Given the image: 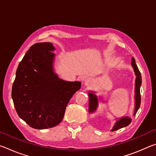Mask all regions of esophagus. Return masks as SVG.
Masks as SVG:
<instances>
[{"label": "esophagus", "mask_w": 156, "mask_h": 156, "mask_svg": "<svg viewBox=\"0 0 156 156\" xmlns=\"http://www.w3.org/2000/svg\"><path fill=\"white\" fill-rule=\"evenodd\" d=\"M92 79H91L90 78H87L84 79V83H85V84L87 86H89L90 85V84L92 83Z\"/></svg>", "instance_id": "34e87169"}]
</instances>
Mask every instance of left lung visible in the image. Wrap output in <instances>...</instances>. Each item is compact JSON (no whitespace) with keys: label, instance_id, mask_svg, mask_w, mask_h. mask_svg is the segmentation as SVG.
Masks as SVG:
<instances>
[{"label":"left lung","instance_id":"8db88e82","mask_svg":"<svg viewBox=\"0 0 156 156\" xmlns=\"http://www.w3.org/2000/svg\"><path fill=\"white\" fill-rule=\"evenodd\" d=\"M131 66L133 69L134 73L136 76V80H135V95H134V99H135V107L133 109V115L136 114L137 112H138V109L140 106V102H141V98H140V87L142 84V78L140 72L138 69V67L136 64V60L134 59L133 57H132L131 58ZM96 92L89 91L88 95H89V113H94V112H96V110L98 107V103L99 100H102V98L100 96V98L98 97L96 94ZM99 99H98V98ZM103 102V101H102ZM116 120V119H115ZM131 122V118H129V116H124L120 118H117L115 122L113 125L112 129H111V131H116L118 130L121 128L125 127V126H128L129 124Z\"/></svg>","mask_w":156,"mask_h":156}]
</instances>
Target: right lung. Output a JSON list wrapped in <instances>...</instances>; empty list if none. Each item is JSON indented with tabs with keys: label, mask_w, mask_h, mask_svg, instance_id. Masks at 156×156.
<instances>
[{
	"label": "right lung",
	"mask_w": 156,
	"mask_h": 156,
	"mask_svg": "<svg viewBox=\"0 0 156 156\" xmlns=\"http://www.w3.org/2000/svg\"><path fill=\"white\" fill-rule=\"evenodd\" d=\"M56 49L51 43L33 44L18 65L12 97L19 117L31 127L51 128L61 122L66 107L81 87L55 72Z\"/></svg>",
	"instance_id": "right-lung-1"
}]
</instances>
